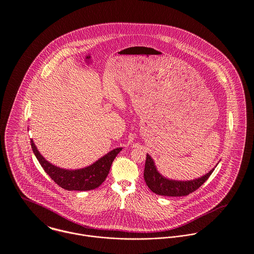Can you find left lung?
<instances>
[{
	"instance_id": "8db88e82",
	"label": "left lung",
	"mask_w": 254,
	"mask_h": 254,
	"mask_svg": "<svg viewBox=\"0 0 254 254\" xmlns=\"http://www.w3.org/2000/svg\"><path fill=\"white\" fill-rule=\"evenodd\" d=\"M213 170L214 169L208 171L203 176L193 180H172L166 178L158 171L154 160L150 155L147 154L144 169V179L149 189L157 195L168 197H182L196 191L197 188H199L208 179Z\"/></svg>"
}]
</instances>
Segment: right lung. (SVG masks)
Returning <instances> with one entry per match:
<instances>
[{
  "label": "right lung",
  "instance_id": "right-lung-1",
  "mask_svg": "<svg viewBox=\"0 0 254 254\" xmlns=\"http://www.w3.org/2000/svg\"><path fill=\"white\" fill-rule=\"evenodd\" d=\"M31 147L47 174L57 185L68 191H88L99 187L106 179L114 159L123 150L122 147L116 148L84 169H64L48 162L38 151L33 139H31Z\"/></svg>",
  "mask_w": 254,
  "mask_h": 254
}]
</instances>
